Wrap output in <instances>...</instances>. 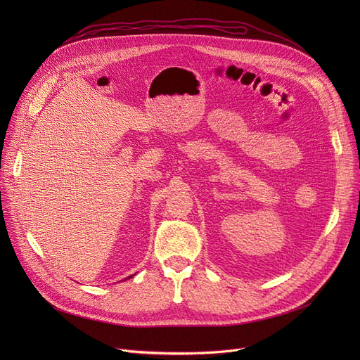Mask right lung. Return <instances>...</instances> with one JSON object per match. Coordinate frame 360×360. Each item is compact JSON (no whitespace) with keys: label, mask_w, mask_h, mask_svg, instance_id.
<instances>
[{"label":"right lung","mask_w":360,"mask_h":360,"mask_svg":"<svg viewBox=\"0 0 360 360\" xmlns=\"http://www.w3.org/2000/svg\"><path fill=\"white\" fill-rule=\"evenodd\" d=\"M129 277H131V276H129Z\"/></svg>","instance_id":"right-lung-1"}]
</instances>
